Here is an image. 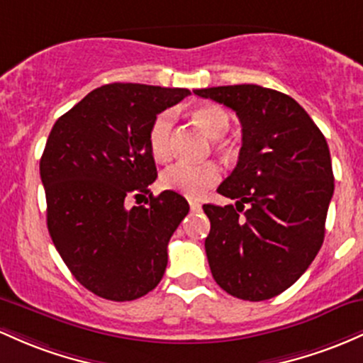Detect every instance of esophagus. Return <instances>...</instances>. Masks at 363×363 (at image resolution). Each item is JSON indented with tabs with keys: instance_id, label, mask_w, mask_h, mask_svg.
Returning a JSON list of instances; mask_svg holds the SVG:
<instances>
[{
	"instance_id": "esophagus-1",
	"label": "esophagus",
	"mask_w": 363,
	"mask_h": 363,
	"mask_svg": "<svg viewBox=\"0 0 363 363\" xmlns=\"http://www.w3.org/2000/svg\"><path fill=\"white\" fill-rule=\"evenodd\" d=\"M189 203H190V211H192V213H197V211H201V203H199V202L189 201Z\"/></svg>"
}]
</instances>
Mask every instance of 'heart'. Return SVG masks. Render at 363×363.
I'll list each match as a JSON object with an SVG mask.
<instances>
[{"mask_svg":"<svg viewBox=\"0 0 363 363\" xmlns=\"http://www.w3.org/2000/svg\"><path fill=\"white\" fill-rule=\"evenodd\" d=\"M194 118L206 130L207 135L214 138L226 135L231 125L230 115L219 106H201L194 111ZM173 127L174 113L171 109L160 113L150 125L149 149L157 161L169 160L171 149H173ZM219 178H221V169L216 162L207 161L201 164L177 162L161 174V185L162 189L171 190V192L197 199L206 194L207 189L216 185Z\"/></svg>","mask_w":363,"mask_h":363,"instance_id":"1","label":"heart"}]
</instances>
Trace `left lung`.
<instances>
[{
    "mask_svg": "<svg viewBox=\"0 0 363 363\" xmlns=\"http://www.w3.org/2000/svg\"><path fill=\"white\" fill-rule=\"evenodd\" d=\"M231 108L242 149L218 192L235 206L206 203V254L216 283L248 302L279 295L307 271L324 242L335 192L328 142L286 94L254 84L194 91Z\"/></svg>",
    "mask_w": 363,
    "mask_h": 363,
    "instance_id": "1",
    "label": "left lung"
}]
</instances>
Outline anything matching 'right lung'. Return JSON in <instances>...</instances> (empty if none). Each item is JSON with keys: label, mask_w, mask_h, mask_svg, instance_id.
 I'll return each mask as SVG.
<instances>
[{"label": "right lung", "mask_w": 363, "mask_h": 363, "mask_svg": "<svg viewBox=\"0 0 363 363\" xmlns=\"http://www.w3.org/2000/svg\"><path fill=\"white\" fill-rule=\"evenodd\" d=\"M189 89L108 84L56 120L40 157L48 230L82 286L101 298L128 302L160 284L168 242L189 214L180 194L164 190L144 203L157 178L149 149L154 118Z\"/></svg>", "instance_id": "add662e5"}]
</instances>
